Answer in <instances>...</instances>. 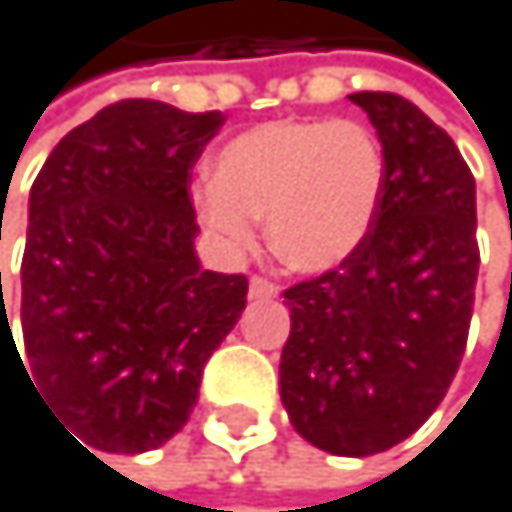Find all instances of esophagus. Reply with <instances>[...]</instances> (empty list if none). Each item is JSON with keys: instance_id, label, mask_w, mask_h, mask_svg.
Returning a JSON list of instances; mask_svg holds the SVG:
<instances>
[{"instance_id": "esophagus-1", "label": "esophagus", "mask_w": 512, "mask_h": 512, "mask_svg": "<svg viewBox=\"0 0 512 512\" xmlns=\"http://www.w3.org/2000/svg\"><path fill=\"white\" fill-rule=\"evenodd\" d=\"M248 295H251L254 301H267V298H276V295H279V286H276V282H270V279H264V276H251V282H248Z\"/></svg>"}]
</instances>
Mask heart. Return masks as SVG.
<instances>
[{"label": "heart", "instance_id": "heart-1", "mask_svg": "<svg viewBox=\"0 0 512 512\" xmlns=\"http://www.w3.org/2000/svg\"><path fill=\"white\" fill-rule=\"evenodd\" d=\"M385 177L382 142L357 120H267L214 155V183L195 189V211L233 251L251 245V220L267 217L282 264L329 273L370 239Z\"/></svg>", "mask_w": 512, "mask_h": 512}]
</instances>
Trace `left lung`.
<instances>
[{
	"mask_svg": "<svg viewBox=\"0 0 512 512\" xmlns=\"http://www.w3.org/2000/svg\"><path fill=\"white\" fill-rule=\"evenodd\" d=\"M348 99L382 142V208L351 261L282 292L292 332L279 395L314 448L370 457L420 429L460 367L479 276L476 180L413 102Z\"/></svg>",
	"mask_w": 512,
	"mask_h": 512,
	"instance_id": "8db88e82",
	"label": "left lung"
}]
</instances>
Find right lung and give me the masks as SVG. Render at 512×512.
<instances>
[{"mask_svg": "<svg viewBox=\"0 0 512 512\" xmlns=\"http://www.w3.org/2000/svg\"><path fill=\"white\" fill-rule=\"evenodd\" d=\"M223 120L152 99L114 102L55 145L30 189L21 261L30 373L5 301L0 354L5 339L89 454H142L177 435L208 357L245 311L248 279L201 270L195 254L189 170Z\"/></svg>", "mask_w": 512, "mask_h": 512, "instance_id": "1", "label": "right lung"}]
</instances>
